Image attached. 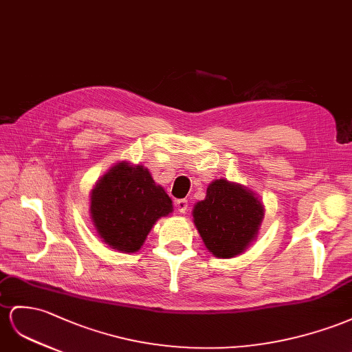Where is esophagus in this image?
Segmentation results:
<instances>
[{"mask_svg": "<svg viewBox=\"0 0 352 352\" xmlns=\"http://www.w3.org/2000/svg\"><path fill=\"white\" fill-rule=\"evenodd\" d=\"M175 210L179 214H186V211L188 210V202L186 199H177L175 201Z\"/></svg>", "mask_w": 352, "mask_h": 352, "instance_id": "esophagus-1", "label": "esophagus"}]
</instances>
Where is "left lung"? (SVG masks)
Returning <instances> with one entry per match:
<instances>
[{"instance_id": "obj_1", "label": "left lung", "mask_w": 352, "mask_h": 352, "mask_svg": "<svg viewBox=\"0 0 352 352\" xmlns=\"http://www.w3.org/2000/svg\"><path fill=\"white\" fill-rule=\"evenodd\" d=\"M192 215L206 250L219 258H232L257 239L265 205L248 187L220 178L206 187L205 199L195 204Z\"/></svg>"}]
</instances>
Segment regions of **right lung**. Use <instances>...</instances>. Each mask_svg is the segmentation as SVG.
Wrapping results in <instances>:
<instances>
[{
  "mask_svg": "<svg viewBox=\"0 0 352 352\" xmlns=\"http://www.w3.org/2000/svg\"><path fill=\"white\" fill-rule=\"evenodd\" d=\"M89 215L98 236L122 253L138 251L160 217L174 211L165 188L142 165L119 162L90 190Z\"/></svg>",
  "mask_w": 352,
  "mask_h": 352,
  "instance_id": "right-lung-1",
  "label": "right lung"
}]
</instances>
